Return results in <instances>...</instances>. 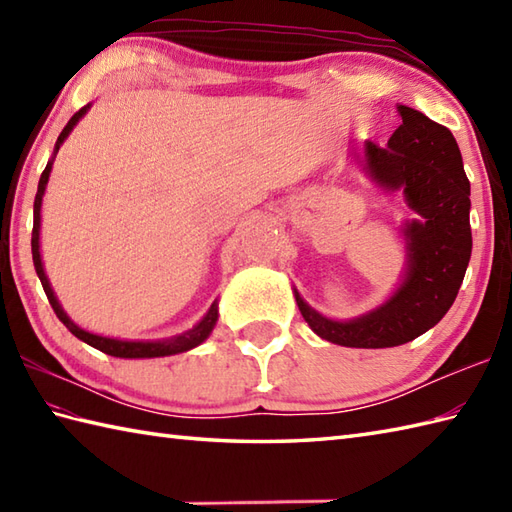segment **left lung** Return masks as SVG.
Masks as SVG:
<instances>
[{
  "instance_id": "1",
  "label": "left lung",
  "mask_w": 512,
  "mask_h": 512,
  "mask_svg": "<svg viewBox=\"0 0 512 512\" xmlns=\"http://www.w3.org/2000/svg\"><path fill=\"white\" fill-rule=\"evenodd\" d=\"M387 147L365 143V162L385 189H402L422 220L405 228L407 275L383 306L354 321L314 312L295 290L303 319L321 339L345 347H396L431 330L453 306L471 259V184L460 147L444 125L407 105Z\"/></svg>"
}]
</instances>
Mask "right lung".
<instances>
[{
  "label": "right lung",
  "instance_id": "add662e5",
  "mask_svg": "<svg viewBox=\"0 0 512 512\" xmlns=\"http://www.w3.org/2000/svg\"><path fill=\"white\" fill-rule=\"evenodd\" d=\"M88 107L90 105L81 107V110L70 118L68 125L63 127V132L57 138V145H54V154H57V151H59L63 140L68 138V134L72 132V127L79 123V118L85 112H88ZM50 169H52V160L48 162L46 169H43V173H41V178H39V187H37V195H35V224H32L30 244H32V262H35V270H37V275H39V281H41L43 290H46V297L50 301L54 314H57V317H59V321L76 336V339H81L83 343H88V345L96 347V350H101V352L110 354V356H116V358H156V356H169V354L187 352V350H191V347L200 345L206 339V336L211 334L213 325L217 321V303H213V306L209 308V312L204 314V319L198 325H195L193 330L184 332L180 336H173V339H169V341H118V339H107V336H99V334H92V332L81 330L79 325H74L68 319V314L61 310L57 297H54V292L50 288V281H48L46 273H43V264H41V255H39V222H41L39 211H41V198H43V191H46Z\"/></svg>",
  "mask_w": 512,
  "mask_h": 512
}]
</instances>
